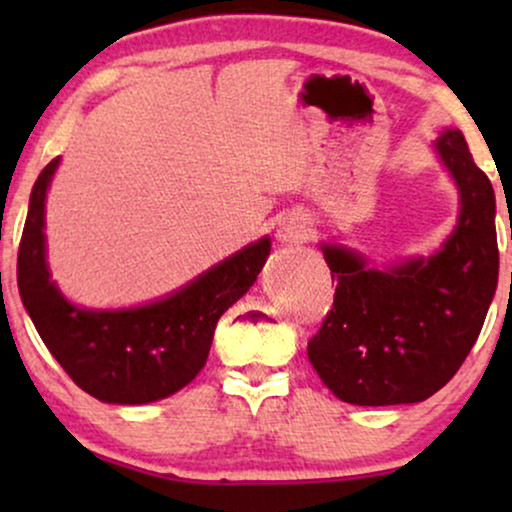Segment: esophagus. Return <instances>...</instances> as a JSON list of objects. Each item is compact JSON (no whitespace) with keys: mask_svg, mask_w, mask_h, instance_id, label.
Returning a JSON list of instances; mask_svg holds the SVG:
<instances>
[{"mask_svg":"<svg viewBox=\"0 0 512 512\" xmlns=\"http://www.w3.org/2000/svg\"><path fill=\"white\" fill-rule=\"evenodd\" d=\"M307 235H310V228L305 226L303 219L298 216H284L277 226V240L286 242V244H296V242H305Z\"/></svg>","mask_w":512,"mask_h":512,"instance_id":"esophagus-1","label":"esophagus"}]
</instances>
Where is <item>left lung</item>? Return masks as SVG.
<instances>
[{"label": "left lung", "instance_id": "8db88e82", "mask_svg": "<svg viewBox=\"0 0 512 512\" xmlns=\"http://www.w3.org/2000/svg\"><path fill=\"white\" fill-rule=\"evenodd\" d=\"M436 149L461 193L459 223L438 254L380 272L359 254L324 247L338 286L307 356L345 403L426 401L452 380L485 324L499 279L494 188L459 130H445Z\"/></svg>", "mask_w": 512, "mask_h": 512}]
</instances>
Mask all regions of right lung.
<instances>
[{"label":"right lung","mask_w":512,"mask_h":512,"mask_svg":"<svg viewBox=\"0 0 512 512\" xmlns=\"http://www.w3.org/2000/svg\"><path fill=\"white\" fill-rule=\"evenodd\" d=\"M58 160L34 181L18 247V289L34 328L76 387L97 401L139 405L177 394L205 366L216 321L256 282L270 240L249 244L158 303L79 310L60 296L46 265L44 202Z\"/></svg>","instance_id":"right-lung-1"}]
</instances>
